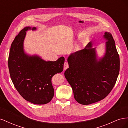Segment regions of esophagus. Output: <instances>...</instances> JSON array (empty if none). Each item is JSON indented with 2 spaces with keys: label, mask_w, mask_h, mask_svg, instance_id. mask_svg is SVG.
<instances>
[{
  "label": "esophagus",
  "mask_w": 128,
  "mask_h": 128,
  "mask_svg": "<svg viewBox=\"0 0 128 128\" xmlns=\"http://www.w3.org/2000/svg\"><path fill=\"white\" fill-rule=\"evenodd\" d=\"M69 67V65H68V64L67 62H65L64 64V70H66V69H67Z\"/></svg>",
  "instance_id": "1"
}]
</instances>
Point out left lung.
Masks as SVG:
<instances>
[{"label": "left lung", "mask_w": 128, "mask_h": 128, "mask_svg": "<svg viewBox=\"0 0 128 128\" xmlns=\"http://www.w3.org/2000/svg\"><path fill=\"white\" fill-rule=\"evenodd\" d=\"M106 41L104 52L99 56L94 43L90 42L83 50L69 56V68L64 76L72 88L79 104L87 105L102 100L116 82L120 71V58L110 32L102 36Z\"/></svg>", "instance_id": "obj_1"}]
</instances>
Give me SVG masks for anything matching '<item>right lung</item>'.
<instances>
[{"label": "right lung", "mask_w": 128, "mask_h": 128, "mask_svg": "<svg viewBox=\"0 0 128 128\" xmlns=\"http://www.w3.org/2000/svg\"><path fill=\"white\" fill-rule=\"evenodd\" d=\"M36 30V27L26 26L15 37L11 44L8 64L12 81L20 94L31 103L44 104L53 97L51 78L63 71L64 58L45 61L36 54L26 53L24 41L26 32Z\"/></svg>", "instance_id": "add662e5"}]
</instances>
